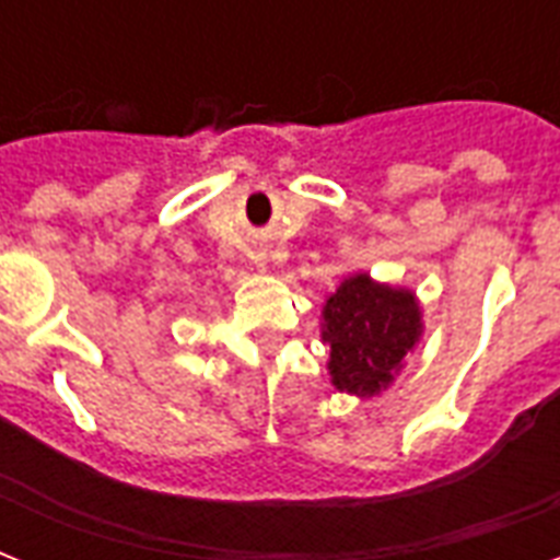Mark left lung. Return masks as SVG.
I'll return each instance as SVG.
<instances>
[{
    "instance_id": "8db88e82",
    "label": "left lung",
    "mask_w": 560,
    "mask_h": 560,
    "mask_svg": "<svg viewBox=\"0 0 560 560\" xmlns=\"http://www.w3.org/2000/svg\"><path fill=\"white\" fill-rule=\"evenodd\" d=\"M421 331L424 323L412 290L377 284L369 272L342 279L323 307V342L331 346V383L358 398L381 395L404 369Z\"/></svg>"
}]
</instances>
